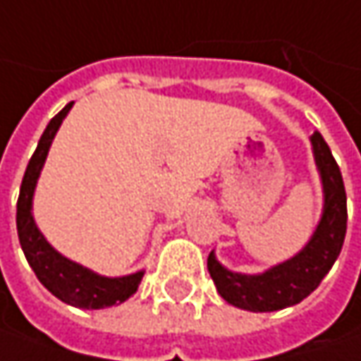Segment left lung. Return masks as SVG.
I'll return each mask as SVG.
<instances>
[{
  "label": "left lung",
  "instance_id": "1",
  "mask_svg": "<svg viewBox=\"0 0 361 361\" xmlns=\"http://www.w3.org/2000/svg\"><path fill=\"white\" fill-rule=\"evenodd\" d=\"M312 157L323 185V212L308 243L290 259L271 265L262 274H241L224 267L214 251L208 255V271L228 305L251 312H271L294 307L321 284L341 253L348 228V196L343 178L331 149L314 133Z\"/></svg>",
  "mask_w": 361,
  "mask_h": 361
}]
</instances>
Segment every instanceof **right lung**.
Masks as SVG:
<instances>
[{
	"label": "right lung",
	"instance_id": "obj_1",
	"mask_svg": "<svg viewBox=\"0 0 361 361\" xmlns=\"http://www.w3.org/2000/svg\"><path fill=\"white\" fill-rule=\"evenodd\" d=\"M73 108V102H69L56 116L49 122L42 137L38 140V147L30 157L26 167L20 198H18V212H16V226H18V239L22 245V251L34 269L40 284L54 294L59 300L77 308H97L114 307L124 300H128L138 290V284L145 276V269H138L128 276H102L85 265L77 264L73 259L59 253L53 245L47 241V237L36 226L32 214L34 192L40 178V171L44 167V161L49 155V149L53 145L54 135L61 128L65 116Z\"/></svg>",
	"mask_w": 361,
	"mask_h": 361
}]
</instances>
